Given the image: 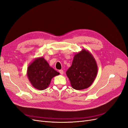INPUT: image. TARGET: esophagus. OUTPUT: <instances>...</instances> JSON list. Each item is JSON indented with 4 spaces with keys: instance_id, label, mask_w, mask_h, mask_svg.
<instances>
[{
    "instance_id": "esophagus-1",
    "label": "esophagus",
    "mask_w": 128,
    "mask_h": 128,
    "mask_svg": "<svg viewBox=\"0 0 128 128\" xmlns=\"http://www.w3.org/2000/svg\"><path fill=\"white\" fill-rule=\"evenodd\" d=\"M59 72L61 75H63L64 74V71L62 70H60L59 71Z\"/></svg>"
}]
</instances>
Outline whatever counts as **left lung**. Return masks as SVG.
<instances>
[{
  "mask_svg": "<svg viewBox=\"0 0 128 128\" xmlns=\"http://www.w3.org/2000/svg\"><path fill=\"white\" fill-rule=\"evenodd\" d=\"M97 72V64L94 58L88 50L83 48L75 54L66 75L72 88L81 90L91 86Z\"/></svg>",
  "mask_w": 128,
  "mask_h": 128,
  "instance_id": "1",
  "label": "left lung"
}]
</instances>
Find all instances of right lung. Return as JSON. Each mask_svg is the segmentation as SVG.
Segmentation results:
<instances>
[{"mask_svg":"<svg viewBox=\"0 0 128 128\" xmlns=\"http://www.w3.org/2000/svg\"><path fill=\"white\" fill-rule=\"evenodd\" d=\"M59 74L42 56L34 59L29 65L26 72L31 84L39 90L46 89L49 86L53 77Z\"/></svg>","mask_w":128,"mask_h":128,"instance_id":"obj_1","label":"right lung"}]
</instances>
